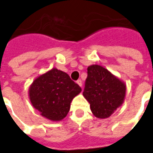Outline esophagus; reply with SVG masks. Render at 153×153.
<instances>
[{
	"label": "esophagus",
	"mask_w": 153,
	"mask_h": 153,
	"mask_svg": "<svg viewBox=\"0 0 153 153\" xmlns=\"http://www.w3.org/2000/svg\"><path fill=\"white\" fill-rule=\"evenodd\" d=\"M76 83H77L80 87H82V80L81 79L77 80V81H76Z\"/></svg>",
	"instance_id": "34e87169"
}]
</instances>
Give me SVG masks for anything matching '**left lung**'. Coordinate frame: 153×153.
I'll return each instance as SVG.
<instances>
[{"instance_id":"8db88e82","label":"left lung","mask_w":153,"mask_h":153,"mask_svg":"<svg viewBox=\"0 0 153 153\" xmlns=\"http://www.w3.org/2000/svg\"><path fill=\"white\" fill-rule=\"evenodd\" d=\"M125 93L126 85L107 69L98 65L88 67L82 94L96 117H109L123 104Z\"/></svg>"}]
</instances>
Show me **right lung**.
<instances>
[{"label": "right lung", "instance_id": "right-lung-1", "mask_svg": "<svg viewBox=\"0 0 153 153\" xmlns=\"http://www.w3.org/2000/svg\"><path fill=\"white\" fill-rule=\"evenodd\" d=\"M82 88L69 75L52 69L40 76L30 87V100L41 115L52 121H60L70 111L71 102Z\"/></svg>", "mask_w": 153, "mask_h": 153}]
</instances>
